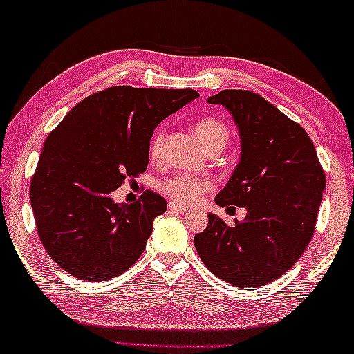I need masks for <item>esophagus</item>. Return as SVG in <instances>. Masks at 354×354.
Listing matches in <instances>:
<instances>
[{"label":"esophagus","mask_w":354,"mask_h":354,"mask_svg":"<svg viewBox=\"0 0 354 354\" xmlns=\"http://www.w3.org/2000/svg\"><path fill=\"white\" fill-rule=\"evenodd\" d=\"M169 208H171V210H174V212H178V213L188 212V207L178 204V202H169Z\"/></svg>","instance_id":"obj_1"}]
</instances>
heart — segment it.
Here are the masks:
<instances>
[{
  "mask_svg": "<svg viewBox=\"0 0 354 354\" xmlns=\"http://www.w3.org/2000/svg\"><path fill=\"white\" fill-rule=\"evenodd\" d=\"M194 133L207 150L221 149L229 141V129L223 120L216 118H201L194 122ZM165 142V130L158 129L149 144L150 158H158ZM212 188V182L207 177L194 176V174L178 172L161 183V191L171 199L182 204H194L201 196Z\"/></svg>",
  "mask_w": 354,
  "mask_h": 354,
  "instance_id": "1",
  "label": "heart"
}]
</instances>
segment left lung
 Returning <instances> with one entry per match:
<instances>
[{
  "mask_svg": "<svg viewBox=\"0 0 354 354\" xmlns=\"http://www.w3.org/2000/svg\"><path fill=\"white\" fill-rule=\"evenodd\" d=\"M207 102L230 111L241 139L240 163L215 201L248 213L232 225L210 213L194 246L219 279L254 290L286 274L308 248L326 177L303 127L256 92L225 89Z\"/></svg>",
  "mask_w": 354,
  "mask_h": 354,
  "instance_id": "obj_1",
  "label": "left lung"
}]
</instances>
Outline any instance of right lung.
Returning <instances> with one entry per match:
<instances>
[{"mask_svg": "<svg viewBox=\"0 0 354 354\" xmlns=\"http://www.w3.org/2000/svg\"><path fill=\"white\" fill-rule=\"evenodd\" d=\"M198 97L114 86L81 100L50 133L30 198L39 239L64 271L102 282L141 257L166 199L147 189L135 204H115L111 193L147 169L155 127Z\"/></svg>", "mask_w": 354, "mask_h": 354, "instance_id": "add662e5", "label": "right lung"}]
</instances>
